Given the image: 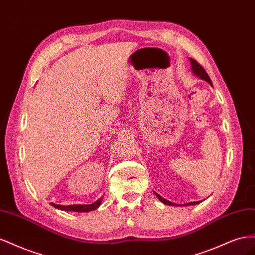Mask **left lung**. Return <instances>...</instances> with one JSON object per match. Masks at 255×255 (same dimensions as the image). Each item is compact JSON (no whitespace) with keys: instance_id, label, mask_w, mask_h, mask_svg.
I'll return each instance as SVG.
<instances>
[{"instance_id":"obj_1","label":"left lung","mask_w":255,"mask_h":255,"mask_svg":"<svg viewBox=\"0 0 255 255\" xmlns=\"http://www.w3.org/2000/svg\"><path fill=\"white\" fill-rule=\"evenodd\" d=\"M190 63H191V68H192V71H194V73L196 75L200 76V79H202V80L206 81L207 83H210L212 85V81L210 79V76H208V74L206 73V71L204 70V68L201 65H200L197 60H195L194 58H190ZM155 195L164 204H167V205H176V204H174V203H172L170 201H168V200L161 198L158 194H156V192H155ZM197 203H200V201L199 202H190V203H188L186 205H191V204L194 205V204H197Z\"/></svg>"}]
</instances>
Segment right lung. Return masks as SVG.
Here are the masks:
<instances>
[{
    "label": "right lung",
    "instance_id": "obj_1",
    "mask_svg": "<svg viewBox=\"0 0 255 255\" xmlns=\"http://www.w3.org/2000/svg\"><path fill=\"white\" fill-rule=\"evenodd\" d=\"M102 202V198H100L99 200H97V201L95 203L92 204H79V205H58V204H54V203H51L54 207L56 208H59V210H63V211H71V212H90V211H94L96 210V208H98L100 206V204H101Z\"/></svg>",
    "mask_w": 255,
    "mask_h": 255
}]
</instances>
